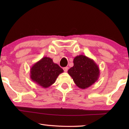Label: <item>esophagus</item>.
I'll list each match as a JSON object with an SVG mask.
<instances>
[{
	"instance_id": "obj_1",
	"label": "esophagus",
	"mask_w": 129,
	"mask_h": 129,
	"mask_svg": "<svg viewBox=\"0 0 129 129\" xmlns=\"http://www.w3.org/2000/svg\"><path fill=\"white\" fill-rule=\"evenodd\" d=\"M63 70L65 72H67L68 70V67H65V68H63Z\"/></svg>"
}]
</instances>
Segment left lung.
Instances as JSON below:
<instances>
[{"mask_svg": "<svg viewBox=\"0 0 129 129\" xmlns=\"http://www.w3.org/2000/svg\"><path fill=\"white\" fill-rule=\"evenodd\" d=\"M73 63V66L68 72L77 87L87 89L98 81L99 68L93 59L80 54L74 58Z\"/></svg>", "mask_w": 129, "mask_h": 129, "instance_id": "8db88e82", "label": "left lung"}]
</instances>
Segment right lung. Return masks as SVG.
Listing matches in <instances>:
<instances>
[{"label": "right lung", "instance_id": "right-lung-1", "mask_svg": "<svg viewBox=\"0 0 129 129\" xmlns=\"http://www.w3.org/2000/svg\"><path fill=\"white\" fill-rule=\"evenodd\" d=\"M63 70L50 57H43L30 68V77L33 82L43 88L52 85Z\"/></svg>", "mask_w": 129, "mask_h": 129}]
</instances>
